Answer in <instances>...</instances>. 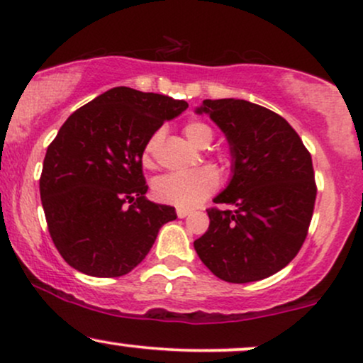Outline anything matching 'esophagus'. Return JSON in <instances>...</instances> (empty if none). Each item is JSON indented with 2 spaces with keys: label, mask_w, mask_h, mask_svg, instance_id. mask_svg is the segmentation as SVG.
Masks as SVG:
<instances>
[{
  "label": "esophagus",
  "mask_w": 363,
  "mask_h": 363,
  "mask_svg": "<svg viewBox=\"0 0 363 363\" xmlns=\"http://www.w3.org/2000/svg\"><path fill=\"white\" fill-rule=\"evenodd\" d=\"M176 213H177V216H179V218H186V216H189V215H191L189 209H182V208H179Z\"/></svg>",
  "instance_id": "1"
}]
</instances>
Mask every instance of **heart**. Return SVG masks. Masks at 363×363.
<instances>
[{"instance_id": "1", "label": "heart", "mask_w": 363, "mask_h": 363, "mask_svg": "<svg viewBox=\"0 0 363 363\" xmlns=\"http://www.w3.org/2000/svg\"><path fill=\"white\" fill-rule=\"evenodd\" d=\"M184 135L194 145L208 147L215 138L213 126L201 120H191L184 125ZM164 130L159 128L148 137L143 145L142 160L152 167L155 164L159 147L162 143ZM218 187V174L211 167H201L187 172H170L160 176L154 182V194L159 201L170 206L189 209L198 206L204 199L209 198Z\"/></svg>"}]
</instances>
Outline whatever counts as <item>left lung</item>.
Returning <instances> with one entry per match:
<instances>
[{
  "mask_svg": "<svg viewBox=\"0 0 363 363\" xmlns=\"http://www.w3.org/2000/svg\"><path fill=\"white\" fill-rule=\"evenodd\" d=\"M233 155V177L206 209L208 231L194 242L203 264L226 282L272 276L298 255L308 237L316 181L311 154L277 113L245 99H204Z\"/></svg>",
  "mask_w": 363,
  "mask_h": 363,
  "instance_id": "obj_1",
  "label": "left lung"
}]
</instances>
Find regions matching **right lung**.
I'll return each instance as SVG.
<instances>
[{"mask_svg": "<svg viewBox=\"0 0 363 363\" xmlns=\"http://www.w3.org/2000/svg\"><path fill=\"white\" fill-rule=\"evenodd\" d=\"M187 108L164 94L113 87L76 110L47 148L40 198L52 242L71 267L120 277L145 259L176 209L145 198L143 145Z\"/></svg>", "mask_w": 363, "mask_h": 363, "instance_id": "1", "label": "right lung"}]
</instances>
